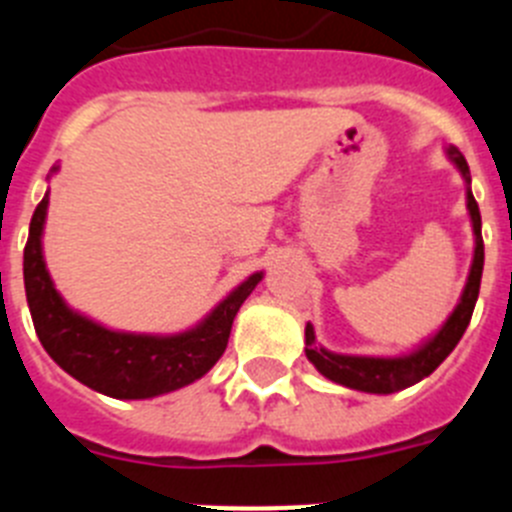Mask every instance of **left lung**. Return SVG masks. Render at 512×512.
<instances>
[{
    "instance_id": "obj_1",
    "label": "left lung",
    "mask_w": 512,
    "mask_h": 512,
    "mask_svg": "<svg viewBox=\"0 0 512 512\" xmlns=\"http://www.w3.org/2000/svg\"><path fill=\"white\" fill-rule=\"evenodd\" d=\"M446 158L456 166V171L464 179V189H467V212L469 223H472L474 233V253L472 266H469L467 284L461 289V297L451 315L443 320L441 328L431 333L428 338L413 346L405 354L395 356H369V354H338L330 348L320 346L315 338V328L307 323L305 328V356L325 379L330 382L343 384L348 390L369 392V395H392L405 387H413L420 379L433 374L446 356L456 348L461 341L464 330H467L469 320H472L474 305L479 297V282H482V266H485V243H482V217H479V207L474 202L472 194V174H469L467 158L461 156L454 146L443 148Z\"/></svg>"
}]
</instances>
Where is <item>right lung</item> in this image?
<instances>
[{
	"label": "right lung",
	"mask_w": 512,
	"mask_h": 512,
	"mask_svg": "<svg viewBox=\"0 0 512 512\" xmlns=\"http://www.w3.org/2000/svg\"><path fill=\"white\" fill-rule=\"evenodd\" d=\"M53 166L48 179L58 174ZM48 192L35 207L27 235L22 274L35 333L53 361L76 382L115 400H151L205 377L225 354L233 320L264 279L253 271L217 302L205 318L179 333H133L97 323L63 300L45 266L43 230Z\"/></svg>",
	"instance_id": "obj_1"
}]
</instances>
